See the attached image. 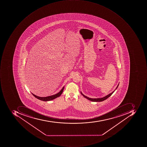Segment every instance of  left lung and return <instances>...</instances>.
Instances as JSON below:
<instances>
[{"label": "left lung", "mask_w": 147, "mask_h": 147, "mask_svg": "<svg viewBox=\"0 0 147 147\" xmlns=\"http://www.w3.org/2000/svg\"><path fill=\"white\" fill-rule=\"evenodd\" d=\"M119 84H118V85H117V86L116 88L115 89V90H114V91H113L112 93H111V94H109L108 95H107V96H105V97H103V98H88V97H86V96L85 95H84V94H83L82 93V92H81V94L82 95L84 96V98H87V99H88L89 100H90V101H92V102H102V101H104V100H106V99H107L108 98H109V97H110V96H111V95H112V94H113V92L115 91V90H116L117 89V87H118V85H119Z\"/></svg>", "instance_id": "left-lung-1"}]
</instances>
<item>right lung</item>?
Masks as SVG:
<instances>
[{
	"label": "right lung",
	"instance_id": "right-lung-1",
	"mask_svg": "<svg viewBox=\"0 0 147 147\" xmlns=\"http://www.w3.org/2000/svg\"><path fill=\"white\" fill-rule=\"evenodd\" d=\"M63 89H64V86L63 87L61 90L57 94H54V95H52V96H48V97H39V96H36L35 94H33V93H32V94L36 98L39 99V100H41V101H51V100H53V99H55L56 98H57V97H59L61 96V94H62L63 91Z\"/></svg>",
	"mask_w": 147,
	"mask_h": 147
}]
</instances>
